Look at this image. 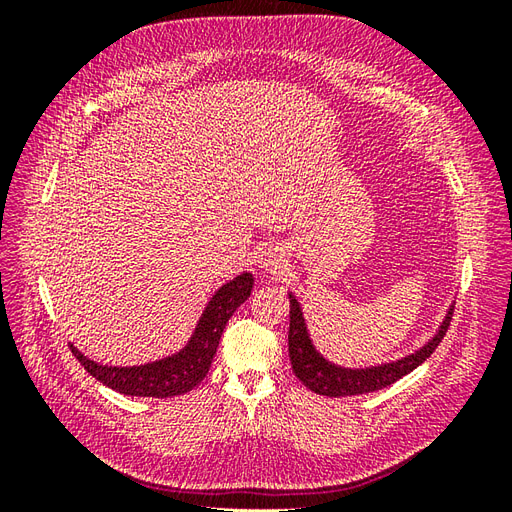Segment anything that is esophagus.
<instances>
[{
  "instance_id": "obj_1",
  "label": "esophagus",
  "mask_w": 512,
  "mask_h": 512,
  "mask_svg": "<svg viewBox=\"0 0 512 512\" xmlns=\"http://www.w3.org/2000/svg\"><path fill=\"white\" fill-rule=\"evenodd\" d=\"M260 265L269 271L277 269V265H280V258H277L275 252H265V254H260Z\"/></svg>"
}]
</instances>
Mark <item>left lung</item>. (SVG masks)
<instances>
[{
  "label": "left lung",
  "instance_id": "8db88e82",
  "mask_svg": "<svg viewBox=\"0 0 512 512\" xmlns=\"http://www.w3.org/2000/svg\"><path fill=\"white\" fill-rule=\"evenodd\" d=\"M290 329H288V352H290V365L294 376H297L307 389H312L318 395L324 397H348V395H363L384 389V386H391L399 378H404L410 374L412 369H416L423 361H427L431 352L438 348L442 342V337L448 331V324H451L453 318V307L448 309V314L442 322L440 331L431 342L416 350L414 354L406 356L397 363L389 365H380V367H371V369H344L337 367L329 361H324L322 356L314 350L312 342H309L307 331H305V322L301 307L297 299L290 294Z\"/></svg>",
  "mask_w": 512,
  "mask_h": 512
}]
</instances>
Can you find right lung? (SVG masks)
Instances as JSON below:
<instances>
[{"label": "right lung", "mask_w": 512, "mask_h": 512, "mask_svg": "<svg viewBox=\"0 0 512 512\" xmlns=\"http://www.w3.org/2000/svg\"><path fill=\"white\" fill-rule=\"evenodd\" d=\"M254 277L250 273L239 275L237 280L228 282L213 294L198 327L179 354L168 356L164 361L147 363L141 367H106L89 361L74 346L76 359L85 367L87 374L106 384L108 389L132 397H175L192 391L196 384L203 382L211 367L213 354L218 350L220 337L226 322L237 312V307L250 299Z\"/></svg>", "instance_id": "obj_1"}]
</instances>
